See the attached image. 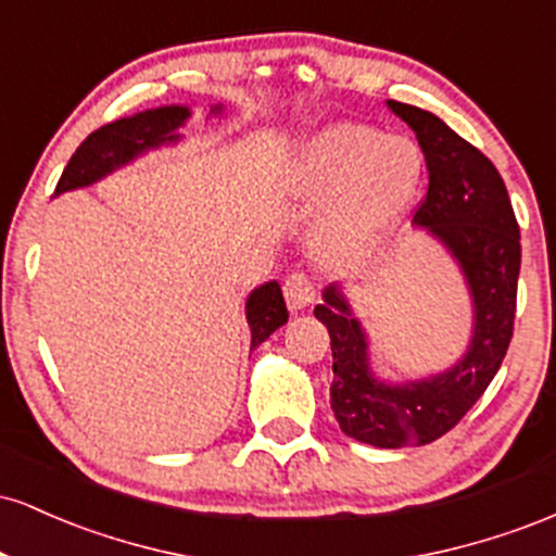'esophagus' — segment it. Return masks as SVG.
I'll use <instances>...</instances> for the list:
<instances>
[{
  "instance_id": "34e87169",
  "label": "esophagus",
  "mask_w": 556,
  "mask_h": 556,
  "mask_svg": "<svg viewBox=\"0 0 556 556\" xmlns=\"http://www.w3.org/2000/svg\"><path fill=\"white\" fill-rule=\"evenodd\" d=\"M285 300L292 311L305 308L316 300V287L311 282V277L305 271H292L290 277L285 279Z\"/></svg>"
}]
</instances>
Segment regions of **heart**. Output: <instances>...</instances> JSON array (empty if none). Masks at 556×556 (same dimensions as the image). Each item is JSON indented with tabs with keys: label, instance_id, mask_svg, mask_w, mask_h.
<instances>
[{
	"label": "heart",
	"instance_id": "1",
	"mask_svg": "<svg viewBox=\"0 0 556 556\" xmlns=\"http://www.w3.org/2000/svg\"><path fill=\"white\" fill-rule=\"evenodd\" d=\"M426 177L424 149L407 136L368 125H334L298 151L290 185L311 201H329L318 245L331 258L374 253L416 206Z\"/></svg>",
	"mask_w": 556,
	"mask_h": 556
}]
</instances>
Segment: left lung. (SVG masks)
<instances>
[{"instance_id":"1","label":"left lung","mask_w":556,"mask_h":556,"mask_svg":"<svg viewBox=\"0 0 556 556\" xmlns=\"http://www.w3.org/2000/svg\"><path fill=\"white\" fill-rule=\"evenodd\" d=\"M416 132L429 190L413 225L426 227L460 266L473 300V337L442 374L405 384L376 379L368 337L340 285L324 290L314 316L331 337V410L348 437L381 450L429 444L455 429L500 371L513 340L520 274V227L494 164L437 114L387 101Z\"/></svg>"}]
</instances>
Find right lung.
Masks as SVG:
<instances>
[{"mask_svg": "<svg viewBox=\"0 0 556 556\" xmlns=\"http://www.w3.org/2000/svg\"><path fill=\"white\" fill-rule=\"evenodd\" d=\"M214 114L222 112L216 104ZM190 117L188 106H159V110H146L123 117L117 123H110L99 130H93L78 146L73 159L67 162L62 172L60 182H56L54 195L65 193V190L86 188L93 185L110 172L125 167L127 162L146 154L149 149H159L164 143H177L180 132L177 127L185 125ZM287 305L277 282H266L256 287L245 300V318L251 327V348H258L261 342L269 340L271 331H277L287 324Z\"/></svg>", "mask_w": 556, "mask_h": 556, "instance_id": "obj_1", "label": "right lung"}]
</instances>
